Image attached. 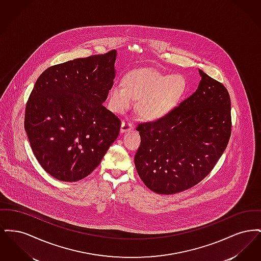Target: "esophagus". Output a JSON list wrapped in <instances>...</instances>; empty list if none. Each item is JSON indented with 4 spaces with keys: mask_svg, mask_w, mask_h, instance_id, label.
<instances>
[{
    "mask_svg": "<svg viewBox=\"0 0 261 261\" xmlns=\"http://www.w3.org/2000/svg\"><path fill=\"white\" fill-rule=\"evenodd\" d=\"M133 128L132 124L130 122H126V121H122L121 126H120V132L121 133H126L128 131H130Z\"/></svg>",
    "mask_w": 261,
    "mask_h": 261,
    "instance_id": "esophagus-1",
    "label": "esophagus"
}]
</instances>
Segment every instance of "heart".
<instances>
[{"instance_id":"1","label":"heart","mask_w":261,"mask_h":261,"mask_svg":"<svg viewBox=\"0 0 261 261\" xmlns=\"http://www.w3.org/2000/svg\"><path fill=\"white\" fill-rule=\"evenodd\" d=\"M187 89L188 83L182 75L141 69L127 75L124 85H112L109 103L112 112L121 114L132 107L133 100H139L137 111L140 116L149 122H159L180 105Z\"/></svg>"}]
</instances>
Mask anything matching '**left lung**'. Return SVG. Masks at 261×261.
I'll return each instance as SVG.
<instances>
[{"mask_svg":"<svg viewBox=\"0 0 261 261\" xmlns=\"http://www.w3.org/2000/svg\"><path fill=\"white\" fill-rule=\"evenodd\" d=\"M196 92L166 118L137 127V172L154 193L172 195L197 185L222 155L231 136L227 89L199 69Z\"/></svg>","mask_w":261,"mask_h":261,"instance_id":"left-lung-1","label":"left lung"}]
</instances>
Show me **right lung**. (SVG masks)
Instances as JSON below:
<instances>
[{"instance_id": "obj_1", "label": "right lung", "mask_w": 261, "mask_h": 261, "mask_svg": "<svg viewBox=\"0 0 261 261\" xmlns=\"http://www.w3.org/2000/svg\"><path fill=\"white\" fill-rule=\"evenodd\" d=\"M116 50L50 66L39 78L25 110L31 149L46 172L79 181L99 165L120 130L102 106L115 78Z\"/></svg>"}]
</instances>
